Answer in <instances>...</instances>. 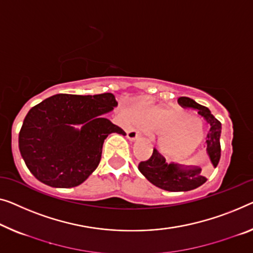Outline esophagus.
I'll list each match as a JSON object with an SVG mask.
<instances>
[{"label":"esophagus","instance_id":"1","mask_svg":"<svg viewBox=\"0 0 253 253\" xmlns=\"http://www.w3.org/2000/svg\"><path fill=\"white\" fill-rule=\"evenodd\" d=\"M126 136L129 141H135V139H137L139 137V131L137 129H135V128H131V129L127 131Z\"/></svg>","mask_w":253,"mask_h":253}]
</instances>
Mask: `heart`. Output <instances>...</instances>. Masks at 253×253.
<instances>
[{
    "label": "heart",
    "mask_w": 253,
    "mask_h": 253,
    "mask_svg": "<svg viewBox=\"0 0 253 253\" xmlns=\"http://www.w3.org/2000/svg\"><path fill=\"white\" fill-rule=\"evenodd\" d=\"M143 119L149 129L160 134L159 148L171 159H183L202 144V122L182 108H149L143 114Z\"/></svg>",
    "instance_id": "b5f03b06"
}]
</instances>
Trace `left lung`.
Returning <instances> with one entry per match:
<instances>
[{"label":"left lung","instance_id":"obj_1","mask_svg":"<svg viewBox=\"0 0 253 253\" xmlns=\"http://www.w3.org/2000/svg\"><path fill=\"white\" fill-rule=\"evenodd\" d=\"M178 103L184 108L197 109L198 114L205 117L210 124L207 135V153L214 168L220 159V134L221 124L211 115L207 107L199 104L190 97L182 96ZM142 175L157 187L169 192H186L194 190L206 183L207 178L201 175V168L197 166H184L179 164H167L166 159L154 149L152 156L138 165Z\"/></svg>","mask_w":253,"mask_h":253}]
</instances>
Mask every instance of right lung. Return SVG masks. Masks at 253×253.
Wrapping results in <instances>:
<instances>
[{
    "mask_svg": "<svg viewBox=\"0 0 253 253\" xmlns=\"http://www.w3.org/2000/svg\"><path fill=\"white\" fill-rule=\"evenodd\" d=\"M117 105L111 93L56 94L30 109L19 133L29 171L52 187L81 185L99 166L108 135H126L104 118Z\"/></svg>",
    "mask_w": 253,
    "mask_h": 253,
    "instance_id": "1",
    "label": "right lung"
}]
</instances>
